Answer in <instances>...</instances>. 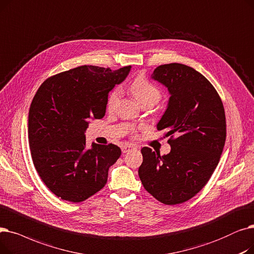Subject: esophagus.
I'll return each mask as SVG.
<instances>
[{"instance_id": "34e87169", "label": "esophagus", "mask_w": 254, "mask_h": 254, "mask_svg": "<svg viewBox=\"0 0 254 254\" xmlns=\"http://www.w3.org/2000/svg\"><path fill=\"white\" fill-rule=\"evenodd\" d=\"M131 149H134V147L131 146V144H125V146H123V148H122V152H123V153H127V152H129Z\"/></svg>"}]
</instances>
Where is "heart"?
Here are the masks:
<instances>
[{"mask_svg": "<svg viewBox=\"0 0 254 254\" xmlns=\"http://www.w3.org/2000/svg\"><path fill=\"white\" fill-rule=\"evenodd\" d=\"M130 90L134 97L138 100L141 105L144 104H156L161 98V91L144 75H138L130 84ZM121 89L119 87L114 88L107 95L106 108L108 111H113L121 97Z\"/></svg>", "mask_w": 254, "mask_h": 254, "instance_id": "obj_1", "label": "heart"}]
</instances>
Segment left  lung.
Listing matches in <instances>:
<instances>
[{"label":"left lung","mask_w":254,"mask_h":254,"mask_svg":"<svg viewBox=\"0 0 254 254\" xmlns=\"http://www.w3.org/2000/svg\"><path fill=\"white\" fill-rule=\"evenodd\" d=\"M152 78L171 94L157 129L170 136L172 149L160 156L142 148L138 176L151 195L173 206L197 194L218 165L226 137L225 113L213 84L189 66L160 65Z\"/></svg>","instance_id":"obj_1"}]
</instances>
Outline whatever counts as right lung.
Masks as SVG:
<instances>
[{
  "label": "right lung",
  "mask_w": 254,
  "mask_h": 254,
  "mask_svg": "<svg viewBox=\"0 0 254 254\" xmlns=\"http://www.w3.org/2000/svg\"><path fill=\"white\" fill-rule=\"evenodd\" d=\"M130 66L112 71L80 66L48 77L29 111L28 133L34 166L58 197L80 202L101 190L121 149L113 143L86 148L90 119H102L106 98L122 82Z\"/></svg>",
  "instance_id": "add662e5"
}]
</instances>
